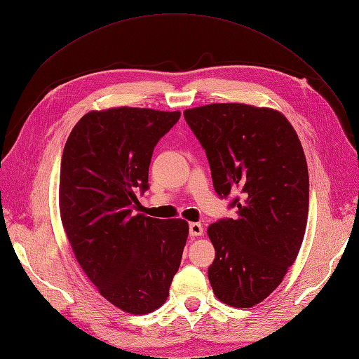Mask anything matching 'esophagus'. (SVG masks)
Here are the masks:
<instances>
[{
	"mask_svg": "<svg viewBox=\"0 0 359 359\" xmlns=\"http://www.w3.org/2000/svg\"><path fill=\"white\" fill-rule=\"evenodd\" d=\"M189 233L190 236H199L203 233V227L201 223H190L189 224Z\"/></svg>",
	"mask_w": 359,
	"mask_h": 359,
	"instance_id": "1",
	"label": "esophagus"
}]
</instances>
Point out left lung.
Wrapping results in <instances>:
<instances>
[{
	"instance_id": "8db88e82",
	"label": "left lung",
	"mask_w": 359,
	"mask_h": 359,
	"mask_svg": "<svg viewBox=\"0 0 359 359\" xmlns=\"http://www.w3.org/2000/svg\"><path fill=\"white\" fill-rule=\"evenodd\" d=\"M205 149L214 190L232 194L233 219L208 227L215 259L208 278L215 297L253 307L295 262L309 215V170L298 135L277 111L214 103L184 112Z\"/></svg>"
}]
</instances>
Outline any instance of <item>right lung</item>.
<instances>
[{
  "label": "right lung",
  "mask_w": 359,
  "mask_h": 359,
  "mask_svg": "<svg viewBox=\"0 0 359 359\" xmlns=\"http://www.w3.org/2000/svg\"><path fill=\"white\" fill-rule=\"evenodd\" d=\"M180 116L139 107L88 112L62 151L60 211L73 253L100 295L132 314L165 304L187 241L186 220L136 214L154 147Z\"/></svg>",
  "instance_id": "right-lung-1"
}]
</instances>
